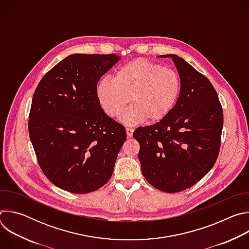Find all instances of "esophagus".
I'll return each instance as SVG.
<instances>
[{
  "label": "esophagus",
  "mask_w": 249,
  "mask_h": 249,
  "mask_svg": "<svg viewBox=\"0 0 249 249\" xmlns=\"http://www.w3.org/2000/svg\"><path fill=\"white\" fill-rule=\"evenodd\" d=\"M133 132L134 130L131 129V128H126V134H127V137L128 138H131L133 136Z\"/></svg>",
  "instance_id": "1"
}]
</instances>
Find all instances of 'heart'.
<instances>
[{"label":"heart","instance_id":"b5f03b06","mask_svg":"<svg viewBox=\"0 0 249 249\" xmlns=\"http://www.w3.org/2000/svg\"><path fill=\"white\" fill-rule=\"evenodd\" d=\"M180 79L173 70L146 59H134L120 66L112 80L101 79L95 94L103 112L108 117L120 115V121L137 125L147 119L158 123L166 118L178 100Z\"/></svg>","mask_w":249,"mask_h":249}]
</instances>
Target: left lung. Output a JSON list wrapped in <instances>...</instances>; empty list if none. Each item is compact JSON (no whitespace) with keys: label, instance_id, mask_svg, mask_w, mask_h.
Listing matches in <instances>:
<instances>
[{"label":"left lung","instance_id":"1","mask_svg":"<svg viewBox=\"0 0 249 249\" xmlns=\"http://www.w3.org/2000/svg\"><path fill=\"white\" fill-rule=\"evenodd\" d=\"M171 57L181 89L170 114L154 125L139 127V160L146 180L155 188L175 193L198 181L214 166L220 152L224 115L211 82L184 59Z\"/></svg>","mask_w":249,"mask_h":249}]
</instances>
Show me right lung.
Wrapping results in <instances>:
<instances>
[{
  "label": "right lung",
  "mask_w": 249,
  "mask_h": 249,
  "mask_svg": "<svg viewBox=\"0 0 249 249\" xmlns=\"http://www.w3.org/2000/svg\"><path fill=\"white\" fill-rule=\"evenodd\" d=\"M115 54H73L53 67L32 97L28 132L47 178L71 193L95 191L112 175L126 130L101 109L96 84Z\"/></svg>",
  "instance_id": "right-lung-1"
}]
</instances>
